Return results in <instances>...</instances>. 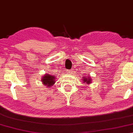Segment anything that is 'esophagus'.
<instances>
[{"instance_id": "34e87169", "label": "esophagus", "mask_w": 133, "mask_h": 133, "mask_svg": "<svg viewBox=\"0 0 133 133\" xmlns=\"http://www.w3.org/2000/svg\"><path fill=\"white\" fill-rule=\"evenodd\" d=\"M67 73L69 74H71L72 73V70H68V71H67Z\"/></svg>"}]
</instances>
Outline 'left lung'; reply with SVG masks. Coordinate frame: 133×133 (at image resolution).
Wrapping results in <instances>:
<instances>
[{
  "label": "left lung",
  "mask_w": 133,
  "mask_h": 133,
  "mask_svg": "<svg viewBox=\"0 0 133 133\" xmlns=\"http://www.w3.org/2000/svg\"><path fill=\"white\" fill-rule=\"evenodd\" d=\"M82 82L85 83V84L87 85H90V84L92 83V79H91V77L90 76L82 77Z\"/></svg>",
  "instance_id": "1"
}]
</instances>
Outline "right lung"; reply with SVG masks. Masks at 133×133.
Masks as SVG:
<instances>
[{"label": "right lung", "mask_w": 133, "mask_h": 133, "mask_svg": "<svg viewBox=\"0 0 133 133\" xmlns=\"http://www.w3.org/2000/svg\"><path fill=\"white\" fill-rule=\"evenodd\" d=\"M41 82L46 87H51L56 82V77L55 75H51L46 74L43 76L41 79Z\"/></svg>", "instance_id": "1"}]
</instances>
